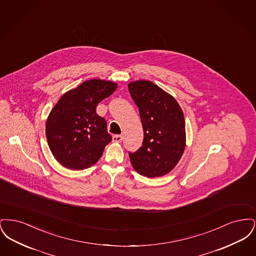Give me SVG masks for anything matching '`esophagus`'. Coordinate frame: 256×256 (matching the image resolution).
<instances>
[{"label": "esophagus", "mask_w": 256, "mask_h": 256, "mask_svg": "<svg viewBox=\"0 0 256 256\" xmlns=\"http://www.w3.org/2000/svg\"><path fill=\"white\" fill-rule=\"evenodd\" d=\"M112 139H113V142H121L122 140V136L120 134H116V135H113Z\"/></svg>", "instance_id": "obj_1"}]
</instances>
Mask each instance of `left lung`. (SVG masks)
<instances>
[{"instance_id": "left-lung-1", "label": "left lung", "mask_w": 256, "mask_h": 256, "mask_svg": "<svg viewBox=\"0 0 256 256\" xmlns=\"http://www.w3.org/2000/svg\"><path fill=\"white\" fill-rule=\"evenodd\" d=\"M144 130L142 146L128 152L134 169L148 178L161 176L174 168L185 148V121L178 102L148 80L128 84Z\"/></svg>"}]
</instances>
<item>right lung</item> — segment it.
Here are the masks:
<instances>
[{
  "mask_svg": "<svg viewBox=\"0 0 256 256\" xmlns=\"http://www.w3.org/2000/svg\"><path fill=\"white\" fill-rule=\"evenodd\" d=\"M114 82L90 80L65 93L50 111L46 136L54 156L62 166L84 170L94 165L112 140L97 104L116 90Z\"/></svg>",
  "mask_w": 256,
  "mask_h": 256,
  "instance_id": "add662e5",
  "label": "right lung"
}]
</instances>
